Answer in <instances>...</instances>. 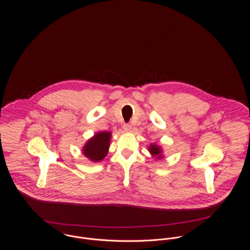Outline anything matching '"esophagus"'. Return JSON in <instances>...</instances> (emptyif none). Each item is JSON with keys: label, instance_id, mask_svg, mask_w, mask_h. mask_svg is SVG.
Here are the masks:
<instances>
[{"label": "esophagus", "instance_id": "obj_1", "mask_svg": "<svg viewBox=\"0 0 250 250\" xmlns=\"http://www.w3.org/2000/svg\"><path fill=\"white\" fill-rule=\"evenodd\" d=\"M123 128H124V131H125V132L129 133V132H131V131H132V124H130V123H126V124H124Z\"/></svg>", "mask_w": 250, "mask_h": 250}]
</instances>
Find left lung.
<instances>
[{"label":"left lung","mask_w":250,"mask_h":250,"mask_svg":"<svg viewBox=\"0 0 250 250\" xmlns=\"http://www.w3.org/2000/svg\"><path fill=\"white\" fill-rule=\"evenodd\" d=\"M149 152L151 153V155L153 157H155L156 159H162V150L159 147V145H156L154 143H151L149 146Z\"/></svg>","instance_id":"1"}]
</instances>
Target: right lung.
<instances>
[{
  "mask_svg": "<svg viewBox=\"0 0 250 250\" xmlns=\"http://www.w3.org/2000/svg\"><path fill=\"white\" fill-rule=\"evenodd\" d=\"M111 132H100L90 138L83 147V154L88 159L98 162L104 159L109 151Z\"/></svg>",
  "mask_w": 250,
  "mask_h": 250,
  "instance_id": "obj_1",
  "label": "right lung"
}]
</instances>
